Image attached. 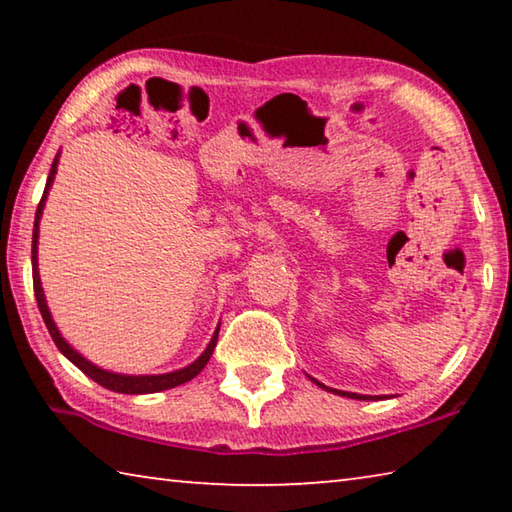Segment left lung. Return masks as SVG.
<instances>
[{
    "label": "left lung",
    "instance_id": "left-lung-1",
    "mask_svg": "<svg viewBox=\"0 0 512 512\" xmlns=\"http://www.w3.org/2000/svg\"><path fill=\"white\" fill-rule=\"evenodd\" d=\"M318 384V381H316ZM318 386H323V384H318ZM323 388H327V386H323ZM334 393H339V395H348V397H354V400H363V395H357V393H345V391H334ZM368 400V397H366Z\"/></svg>",
    "mask_w": 512,
    "mask_h": 512
}]
</instances>
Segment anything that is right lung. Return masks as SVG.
<instances>
[{
    "mask_svg": "<svg viewBox=\"0 0 512 512\" xmlns=\"http://www.w3.org/2000/svg\"><path fill=\"white\" fill-rule=\"evenodd\" d=\"M58 167V155L54 164H51V171H49V178H47V187H45V194H42L40 203H38V212H36V225H33V246H31V264H33V291H36V300H38V309L42 314V320H45V325L49 329L51 339H54L56 348L65 354V357L74 363L76 368L83 370L85 375H88L92 381H97L103 388H108V391H115V393H126V395H142V393H158V391H167V388L173 386H180L185 384V381L194 379L198 372H201L207 361H210L212 352L216 348V339H219V329H216L210 345H207V350L198 357L192 366H187L183 370H176V372H167V375H144V377H131V375H117V372H108V370H101L97 366H92L90 361H85L79 352L69 348L65 343L63 336L58 334V329L54 325V320H51V314L47 309V302H45V293H42L40 287V275H38V221H40V214H42V207H45V198L51 183H54V173Z\"/></svg>",
    "mask_w": 512,
    "mask_h": 512,
    "instance_id": "1",
    "label": "right lung"
}]
</instances>
